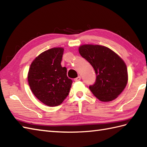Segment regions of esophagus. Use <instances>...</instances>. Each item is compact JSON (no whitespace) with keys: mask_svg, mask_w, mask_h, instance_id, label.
I'll use <instances>...</instances> for the list:
<instances>
[{"mask_svg":"<svg viewBox=\"0 0 147 147\" xmlns=\"http://www.w3.org/2000/svg\"><path fill=\"white\" fill-rule=\"evenodd\" d=\"M80 80H81L80 76H78L77 78H76L75 79H74V81H75V82H78V81H80Z\"/></svg>","mask_w":147,"mask_h":147,"instance_id":"esophagus-1","label":"esophagus"}]
</instances>
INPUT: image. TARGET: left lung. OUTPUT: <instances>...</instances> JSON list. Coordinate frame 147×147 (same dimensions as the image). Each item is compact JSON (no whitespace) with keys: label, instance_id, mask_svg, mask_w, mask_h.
Masks as SVG:
<instances>
[{"label":"left lung","instance_id":"1","mask_svg":"<svg viewBox=\"0 0 147 147\" xmlns=\"http://www.w3.org/2000/svg\"><path fill=\"white\" fill-rule=\"evenodd\" d=\"M79 52L92 65L96 74L90 91L102 102L112 101L120 95L127 83V71L123 59L106 47L83 45Z\"/></svg>","mask_w":147,"mask_h":147}]
</instances>
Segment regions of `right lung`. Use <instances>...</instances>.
Segmentation results:
<instances>
[{
	"label": "right lung",
	"mask_w": 147,
	"mask_h": 147,
	"mask_svg": "<svg viewBox=\"0 0 147 147\" xmlns=\"http://www.w3.org/2000/svg\"><path fill=\"white\" fill-rule=\"evenodd\" d=\"M64 49L52 48L42 52L31 64L28 80L33 93L40 102L49 107L61 105L67 97L73 81L62 67Z\"/></svg>",
	"instance_id": "1"
}]
</instances>
